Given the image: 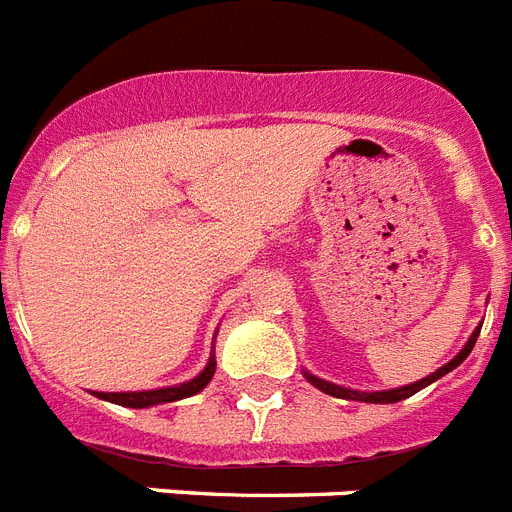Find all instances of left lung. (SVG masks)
I'll list each match as a JSON object with an SVG mask.
<instances>
[{
  "mask_svg": "<svg viewBox=\"0 0 512 512\" xmlns=\"http://www.w3.org/2000/svg\"><path fill=\"white\" fill-rule=\"evenodd\" d=\"M484 325V322H481ZM481 325L470 333V338L465 341V346L460 351H457L455 357L449 359L447 365H441L439 370L431 372V375H425V378L415 380V383H410V386H399V388H386V391H357V388H346V386H338V383H330V380H322L317 378V375H312L309 370H304V378L312 383L314 388H320L322 394H330L335 396V399H349V402H365V404H396L402 402V399H410L412 394H418V391H423L425 386H431V383H436L439 378H444L447 372H452L455 367H460L468 359V354L473 351V346H476V338L478 333H481Z\"/></svg>",
  "mask_w": 512,
  "mask_h": 512,
  "instance_id": "1",
  "label": "left lung"
}]
</instances>
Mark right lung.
I'll return each instance as SVG.
<instances>
[{"label": "right lung", "instance_id": "1", "mask_svg": "<svg viewBox=\"0 0 512 512\" xmlns=\"http://www.w3.org/2000/svg\"><path fill=\"white\" fill-rule=\"evenodd\" d=\"M216 372V354L211 351L206 367L195 375L192 380L185 383H177V386H163V388H150V391H113V394H105V391H92L97 399L110 404H121V407H134V410H145V407H155V404H169L179 402V399H187V396L200 394L203 388L211 383Z\"/></svg>", "mask_w": 512, "mask_h": 512}]
</instances>
